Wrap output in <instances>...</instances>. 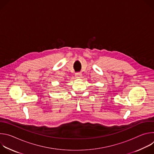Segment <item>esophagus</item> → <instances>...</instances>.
Instances as JSON below:
<instances>
[{
    "label": "esophagus",
    "instance_id": "1",
    "mask_svg": "<svg viewBox=\"0 0 154 154\" xmlns=\"http://www.w3.org/2000/svg\"><path fill=\"white\" fill-rule=\"evenodd\" d=\"M75 76H76V78H77V79H80V78H82V72H77V73H75Z\"/></svg>",
    "mask_w": 154,
    "mask_h": 154
}]
</instances>
